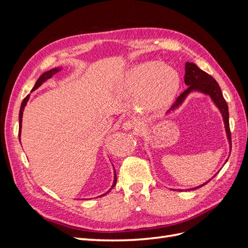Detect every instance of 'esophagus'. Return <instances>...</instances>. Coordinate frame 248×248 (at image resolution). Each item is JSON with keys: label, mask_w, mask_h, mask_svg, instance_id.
Segmentation results:
<instances>
[{"label": "esophagus", "mask_w": 248, "mask_h": 248, "mask_svg": "<svg viewBox=\"0 0 248 248\" xmlns=\"http://www.w3.org/2000/svg\"><path fill=\"white\" fill-rule=\"evenodd\" d=\"M122 128L124 130H134L137 134L141 133V126L136 120H126L122 124Z\"/></svg>", "instance_id": "1"}]
</instances>
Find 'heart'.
Instances as JSON below:
<instances>
[{"mask_svg": "<svg viewBox=\"0 0 248 248\" xmlns=\"http://www.w3.org/2000/svg\"><path fill=\"white\" fill-rule=\"evenodd\" d=\"M178 85L179 76L174 68L158 62H141L127 70L120 88L124 95H134V104L148 111L167 103Z\"/></svg>", "mask_w": 248, "mask_h": 248, "instance_id": "b5f03b06", "label": "heart"}]
</instances>
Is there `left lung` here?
Segmentation results:
<instances>
[{
  "mask_svg": "<svg viewBox=\"0 0 248 248\" xmlns=\"http://www.w3.org/2000/svg\"><path fill=\"white\" fill-rule=\"evenodd\" d=\"M184 81H185V84L187 86V89L181 95L178 97L177 100L174 102V104H172L170 108L167 111V115H170V112L175 111L177 108L181 107L182 103L187 98V96H188L191 92H200V93H202V94L210 96V98H211L212 102L215 104L216 108L219 109L220 114L222 116L223 123H224V128H226L227 138H228V140H229L230 151H231L232 139H231L230 123H229V108H228V104H227L226 100H224V98H223L222 92H221L219 85L217 84V81L211 76H209L207 72L200 69L196 64L190 63V62L185 63ZM227 161H228V159L226 160V162ZM226 162H224V163H226ZM210 180H211V179H210ZM210 180H209V181H210ZM209 181H207L206 183L202 184L198 187H193V188H190L188 190H192V189L194 190L197 188H200V187L206 185ZM172 190H176V189H172Z\"/></svg>",
  "mask_w": 248,
  "mask_h": 248,
  "instance_id": "obj_1",
  "label": "left lung"
}]
</instances>
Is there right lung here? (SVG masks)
I'll use <instances>...</instances> for the list:
<instances>
[{
	"label": "right lung",
	"mask_w": 248,
	"mask_h": 248,
	"mask_svg": "<svg viewBox=\"0 0 248 248\" xmlns=\"http://www.w3.org/2000/svg\"><path fill=\"white\" fill-rule=\"evenodd\" d=\"M62 70V67H58V68H52V69H50V70H48V71H46V72H44V73H42L41 74V77L37 79V81H36V84H35V86H34V88L32 89V91L31 92H33V91H35L36 89H38L44 81H46L47 79H49L50 78H52L55 76L56 73H58L59 71H61ZM29 98H30V95H28L26 98L24 99V101L21 102V106H20V109H19V129H18V138H19V140H20V133H21V123H22V114H24V109H25V107L27 106V102L29 101ZM116 183H117V175H116V171H115V169H114V182H112V185H111V187L109 188V190L107 192V193H108L112 188H114L115 187V185H116ZM107 193H103V194H101L100 197H103V196H106Z\"/></svg>",
	"instance_id": "add662e5"
}]
</instances>
